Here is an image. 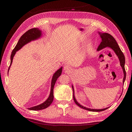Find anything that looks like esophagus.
Instances as JSON below:
<instances>
[{
    "mask_svg": "<svg viewBox=\"0 0 132 132\" xmlns=\"http://www.w3.org/2000/svg\"><path fill=\"white\" fill-rule=\"evenodd\" d=\"M64 69L65 71H69L70 70H71V68L69 65H65L64 67Z\"/></svg>",
    "mask_w": 132,
    "mask_h": 132,
    "instance_id": "1",
    "label": "esophagus"
}]
</instances>
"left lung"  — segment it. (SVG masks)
<instances>
[{"label": "left lung", "mask_w": 132, "mask_h": 132, "mask_svg": "<svg viewBox=\"0 0 132 132\" xmlns=\"http://www.w3.org/2000/svg\"><path fill=\"white\" fill-rule=\"evenodd\" d=\"M99 34L100 35V37L102 39V41L101 42L100 44L99 45V47L97 48V50H99L102 49L104 47H109L111 48L113 50V51L115 52L116 55L118 56V57L119 58L120 60V65L122 67V70H123V72H124V78H123V83H124L125 78H126V71H125V57L124 55L123 54V53L120 49V47L119 46L118 44H117L116 41L115 40V39L113 38L112 36H111L110 34H108L107 33H99ZM72 89H73V99L74 100V102L77 105H78L79 107L82 108L84 109H86V110H88L89 111H92V112H100V111H104L105 109H108V108H106L104 109H90V108H87L86 107H85L82 105H80V104L78 103L77 102V101L76 100L74 96V88L72 86Z\"/></svg>", "instance_id": "8db88e82"}]
</instances>
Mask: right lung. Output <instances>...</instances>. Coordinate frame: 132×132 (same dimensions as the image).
<instances>
[{
    "label": "right lung",
    "mask_w": 132,
    "mask_h": 132,
    "mask_svg": "<svg viewBox=\"0 0 132 132\" xmlns=\"http://www.w3.org/2000/svg\"><path fill=\"white\" fill-rule=\"evenodd\" d=\"M41 35V30H39V29L38 28L30 29L22 35L20 38L19 39L18 44H16L15 48H14L13 50H12V53H11V63H10V65L9 66V68H8V71H9V70L10 69V66L11 65V64H12L13 58L14 55L15 54L16 52L19 49H20L21 47L24 45L29 43L30 41H31L32 40H35L36 39H37L38 38L40 37ZM62 70V68H61L59 70H58L55 72L54 74L53 75L52 80L51 90H50L49 96L48 98H47V99L43 103L41 104L33 106V107L29 108H28V109H29V110H33V111H39V110H41V109H44L47 108L50 104H51L53 101V98H54V96H53V88H54V86L56 82V80H57L58 78L61 75Z\"/></svg>",
    "instance_id": "1"
}]
</instances>
